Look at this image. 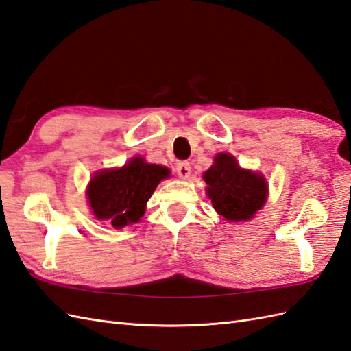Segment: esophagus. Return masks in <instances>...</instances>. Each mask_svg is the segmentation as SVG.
Returning <instances> with one entry per match:
<instances>
[{"instance_id": "esophagus-1", "label": "esophagus", "mask_w": 351, "mask_h": 351, "mask_svg": "<svg viewBox=\"0 0 351 351\" xmlns=\"http://www.w3.org/2000/svg\"><path fill=\"white\" fill-rule=\"evenodd\" d=\"M176 171H177V176L180 178H188L191 176V163L186 160L178 162Z\"/></svg>"}]
</instances>
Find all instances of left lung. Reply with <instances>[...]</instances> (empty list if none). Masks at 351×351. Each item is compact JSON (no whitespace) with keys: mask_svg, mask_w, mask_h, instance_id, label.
I'll return each mask as SVG.
<instances>
[{"mask_svg":"<svg viewBox=\"0 0 351 351\" xmlns=\"http://www.w3.org/2000/svg\"><path fill=\"white\" fill-rule=\"evenodd\" d=\"M207 195L215 210L227 221H247L267 198V184L263 176L241 169L231 154L219 153L206 171Z\"/></svg>","mask_w":351,"mask_h":351,"instance_id":"obj_1","label":"left lung"}]
</instances>
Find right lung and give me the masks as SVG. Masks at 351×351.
<instances>
[{
  "instance_id": "right-lung-1",
  "label": "right lung",
  "mask_w": 351,
  "mask_h": 351,
  "mask_svg": "<svg viewBox=\"0 0 351 351\" xmlns=\"http://www.w3.org/2000/svg\"><path fill=\"white\" fill-rule=\"evenodd\" d=\"M169 177V169L143 158H134L123 168L105 169L91 178L87 195L93 213L114 228L141 219L156 186Z\"/></svg>"
}]
</instances>
